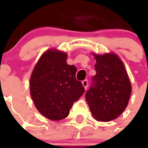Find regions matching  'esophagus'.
<instances>
[{
  "label": "esophagus",
  "mask_w": 148,
  "mask_h": 148,
  "mask_svg": "<svg viewBox=\"0 0 148 148\" xmlns=\"http://www.w3.org/2000/svg\"><path fill=\"white\" fill-rule=\"evenodd\" d=\"M82 84L83 86H84V88L85 89H87L88 86V79H84V80H83Z\"/></svg>",
  "instance_id": "1"
}]
</instances>
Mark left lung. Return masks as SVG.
<instances>
[{"instance_id": "left-lung-1", "label": "left lung", "mask_w": 148, "mask_h": 148, "mask_svg": "<svg viewBox=\"0 0 148 148\" xmlns=\"http://www.w3.org/2000/svg\"><path fill=\"white\" fill-rule=\"evenodd\" d=\"M96 74L85 98L96 120L117 118L128 103L132 86L123 64L116 54L94 55Z\"/></svg>"}]
</instances>
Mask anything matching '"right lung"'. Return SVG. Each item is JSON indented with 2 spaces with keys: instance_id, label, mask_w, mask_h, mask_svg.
<instances>
[{
  "instance_id": "obj_1",
  "label": "right lung",
  "mask_w": 148,
  "mask_h": 148,
  "mask_svg": "<svg viewBox=\"0 0 148 148\" xmlns=\"http://www.w3.org/2000/svg\"><path fill=\"white\" fill-rule=\"evenodd\" d=\"M67 54L49 50L40 58L30 79V93L40 114L51 120L69 116L73 103L85 90L76 80V66L69 65Z\"/></svg>"
}]
</instances>
